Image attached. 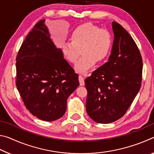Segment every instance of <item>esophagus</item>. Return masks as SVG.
I'll list each match as a JSON object with an SVG mask.
<instances>
[{
	"label": "esophagus",
	"instance_id": "34e87169",
	"mask_svg": "<svg viewBox=\"0 0 154 154\" xmlns=\"http://www.w3.org/2000/svg\"><path fill=\"white\" fill-rule=\"evenodd\" d=\"M79 82L80 85H84V77H83L82 75H79Z\"/></svg>",
	"mask_w": 154,
	"mask_h": 154
}]
</instances>
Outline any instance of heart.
I'll return each instance as SVG.
<instances>
[{"instance_id":"obj_1","label":"heart","mask_w":154,"mask_h":154,"mask_svg":"<svg viewBox=\"0 0 154 154\" xmlns=\"http://www.w3.org/2000/svg\"><path fill=\"white\" fill-rule=\"evenodd\" d=\"M70 41L62 44L61 51L64 58L71 63L77 62L75 69L80 72H88L98 62L109 56L112 46V36L109 31L97 26L86 23L80 25L70 35Z\"/></svg>"}]
</instances>
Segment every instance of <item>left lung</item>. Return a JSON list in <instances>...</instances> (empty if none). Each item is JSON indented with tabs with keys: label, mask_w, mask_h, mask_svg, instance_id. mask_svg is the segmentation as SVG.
<instances>
[{
	"label": "left lung",
	"mask_w": 154,
	"mask_h": 154,
	"mask_svg": "<svg viewBox=\"0 0 154 154\" xmlns=\"http://www.w3.org/2000/svg\"><path fill=\"white\" fill-rule=\"evenodd\" d=\"M114 41L109 61L85 80L86 111L97 123L108 124L124 116L141 86L143 60L128 32L112 23Z\"/></svg>",
	"instance_id": "left-lung-1"
}]
</instances>
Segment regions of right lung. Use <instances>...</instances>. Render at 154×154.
Wrapping results in <instances>:
<instances>
[{
  "instance_id": "1",
  "label": "right lung",
  "mask_w": 154,
  "mask_h": 154,
  "mask_svg": "<svg viewBox=\"0 0 154 154\" xmlns=\"http://www.w3.org/2000/svg\"><path fill=\"white\" fill-rule=\"evenodd\" d=\"M40 20L28 34L16 58V87L26 107L38 119L63 116L67 98L79 86L78 75L49 38Z\"/></svg>"
}]
</instances>
